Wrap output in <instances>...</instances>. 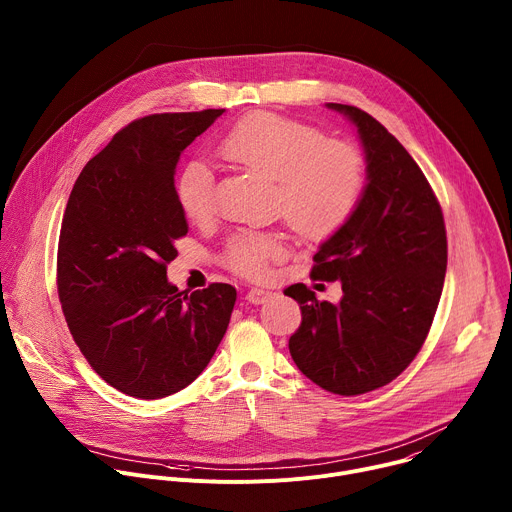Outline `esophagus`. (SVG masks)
Here are the masks:
<instances>
[{
    "label": "esophagus",
    "mask_w": 512,
    "mask_h": 512,
    "mask_svg": "<svg viewBox=\"0 0 512 512\" xmlns=\"http://www.w3.org/2000/svg\"><path fill=\"white\" fill-rule=\"evenodd\" d=\"M271 291H267V289H261V287H251L249 291H247V300L251 302V304H263V302H267V300H271Z\"/></svg>",
    "instance_id": "1"
}]
</instances>
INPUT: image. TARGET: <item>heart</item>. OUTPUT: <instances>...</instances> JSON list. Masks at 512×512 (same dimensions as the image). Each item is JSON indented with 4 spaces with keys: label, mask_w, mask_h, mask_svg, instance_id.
<instances>
[{
    "label": "heart",
    "mask_w": 512,
    "mask_h": 512,
    "mask_svg": "<svg viewBox=\"0 0 512 512\" xmlns=\"http://www.w3.org/2000/svg\"><path fill=\"white\" fill-rule=\"evenodd\" d=\"M218 154L273 182L275 208L304 237H324L348 221L364 188V164L348 143L324 139L322 131L271 113L239 121L218 143ZM212 172L196 162L178 182V200L192 223L212 214ZM287 253L277 231H241L227 247V265L253 279Z\"/></svg>",
    "instance_id": "1"
}]
</instances>
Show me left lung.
<instances>
[{
    "mask_svg": "<svg viewBox=\"0 0 512 512\" xmlns=\"http://www.w3.org/2000/svg\"><path fill=\"white\" fill-rule=\"evenodd\" d=\"M356 129L367 184L348 221L314 255V279L340 281L338 304L304 283L283 294L302 310L289 336L298 369L336 395L397 379L419 352L440 304L448 241L440 202L403 145L369 113L326 103Z\"/></svg>",
    "mask_w": 512,
    "mask_h": 512,
    "instance_id": "left-lung-1",
    "label": "left lung"
}]
</instances>
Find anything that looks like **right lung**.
Listing matches in <instances>:
<instances>
[{
  "label": "right lung",
  "mask_w": 512,
  "mask_h": 512,
  "mask_svg": "<svg viewBox=\"0 0 512 512\" xmlns=\"http://www.w3.org/2000/svg\"><path fill=\"white\" fill-rule=\"evenodd\" d=\"M225 109L129 123L81 172L58 239V298L95 373L137 399L188 387L221 344L237 289L192 294L168 281L188 233L174 174L182 152Z\"/></svg>",
  "instance_id": "right-lung-1"
}]
</instances>
